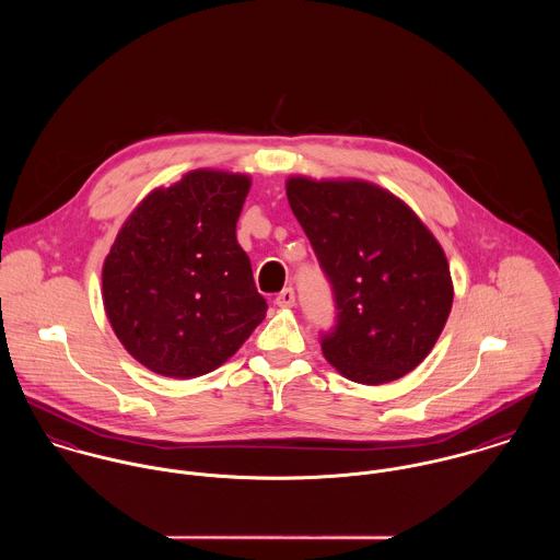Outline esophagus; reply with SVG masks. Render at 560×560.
<instances>
[{"mask_svg":"<svg viewBox=\"0 0 560 560\" xmlns=\"http://www.w3.org/2000/svg\"><path fill=\"white\" fill-rule=\"evenodd\" d=\"M276 306H280V308H293V306H295V291L289 287V289H284L282 293H278Z\"/></svg>","mask_w":560,"mask_h":560,"instance_id":"esophagus-1","label":"esophagus"}]
</instances>
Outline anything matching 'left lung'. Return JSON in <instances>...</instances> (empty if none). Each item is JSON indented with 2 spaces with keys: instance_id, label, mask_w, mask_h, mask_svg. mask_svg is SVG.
Returning a JSON list of instances; mask_svg holds the SVG:
<instances>
[{
  "instance_id": "obj_1",
  "label": "left lung",
  "mask_w": 560,
  "mask_h": 560,
  "mask_svg": "<svg viewBox=\"0 0 560 560\" xmlns=\"http://www.w3.org/2000/svg\"><path fill=\"white\" fill-rule=\"evenodd\" d=\"M287 198L334 289L325 360L364 386L413 371L453 308L440 241L393 191L362 178L289 176Z\"/></svg>"
}]
</instances>
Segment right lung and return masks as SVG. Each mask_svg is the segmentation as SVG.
<instances>
[{
    "mask_svg": "<svg viewBox=\"0 0 560 560\" xmlns=\"http://www.w3.org/2000/svg\"><path fill=\"white\" fill-rule=\"evenodd\" d=\"M252 178L200 167L153 189L103 262V306L122 347L149 371L191 380L240 351L267 302L237 243Z\"/></svg>",
    "mask_w": 560,
    "mask_h": 560,
    "instance_id": "1",
    "label": "right lung"
}]
</instances>
